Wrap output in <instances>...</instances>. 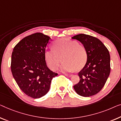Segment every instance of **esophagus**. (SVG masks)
I'll return each mask as SVG.
<instances>
[{
	"mask_svg": "<svg viewBox=\"0 0 121 121\" xmlns=\"http://www.w3.org/2000/svg\"><path fill=\"white\" fill-rule=\"evenodd\" d=\"M65 75L66 76L68 77H71L72 76V74H66V73H65Z\"/></svg>",
	"mask_w": 121,
	"mask_h": 121,
	"instance_id": "esophagus-1",
	"label": "esophagus"
}]
</instances>
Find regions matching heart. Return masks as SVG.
<instances>
[{"label":"heart","mask_w":121,"mask_h":121,"mask_svg":"<svg viewBox=\"0 0 121 121\" xmlns=\"http://www.w3.org/2000/svg\"><path fill=\"white\" fill-rule=\"evenodd\" d=\"M53 49L44 52V59L48 66L54 71L61 60L60 66L62 72L80 71L87 61V53L83 45L75 41L60 39L54 43Z\"/></svg>","instance_id":"b5f03b06"}]
</instances>
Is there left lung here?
Here are the masks:
<instances>
[{
    "label": "left lung",
    "mask_w": 121,
    "mask_h": 121,
    "mask_svg": "<svg viewBox=\"0 0 121 121\" xmlns=\"http://www.w3.org/2000/svg\"><path fill=\"white\" fill-rule=\"evenodd\" d=\"M83 44L87 53V61L78 73L80 81L73 86L79 95L90 97L98 93L104 87L110 73L109 50L99 39L85 34L74 36Z\"/></svg>",
    "instance_id": "1"
}]
</instances>
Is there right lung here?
Segmentation results:
<instances>
[{
    "mask_svg": "<svg viewBox=\"0 0 121 121\" xmlns=\"http://www.w3.org/2000/svg\"><path fill=\"white\" fill-rule=\"evenodd\" d=\"M51 38L40 32L28 36L14 47L11 68L14 80L25 94L39 98L49 91L57 74L47 66L44 52Z\"/></svg>",
    "mask_w": 121,
    "mask_h": 121,
    "instance_id": "right-lung-1",
    "label": "right lung"
}]
</instances>
